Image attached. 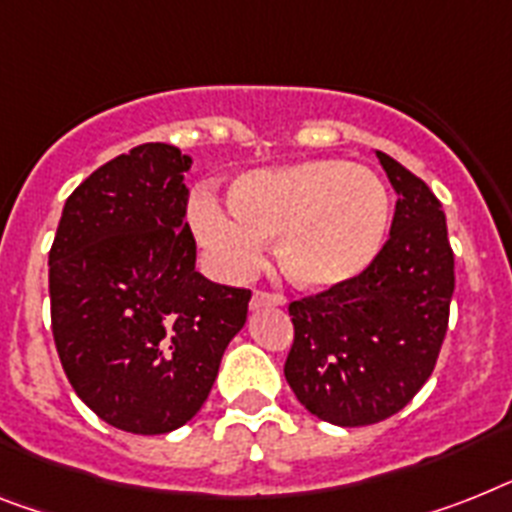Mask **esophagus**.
<instances>
[{
    "label": "esophagus",
    "mask_w": 512,
    "mask_h": 512,
    "mask_svg": "<svg viewBox=\"0 0 512 512\" xmlns=\"http://www.w3.org/2000/svg\"><path fill=\"white\" fill-rule=\"evenodd\" d=\"M287 298L280 293H272V290H256L251 298V308L253 311H259V308L266 306H285Z\"/></svg>",
    "instance_id": "obj_1"
}]
</instances>
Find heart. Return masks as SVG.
Here are the masks:
<instances>
[{
    "instance_id": "heart-1",
    "label": "heart",
    "mask_w": 512,
    "mask_h": 512,
    "mask_svg": "<svg viewBox=\"0 0 512 512\" xmlns=\"http://www.w3.org/2000/svg\"><path fill=\"white\" fill-rule=\"evenodd\" d=\"M196 238L227 272L259 264L264 240H277V264L303 290H337L379 259L392 222L382 177L345 159L266 167L230 185V211L209 196L193 198Z\"/></svg>"
}]
</instances>
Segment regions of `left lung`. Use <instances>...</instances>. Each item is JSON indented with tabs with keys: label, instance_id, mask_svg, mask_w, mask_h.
<instances>
[{
	"label": "left lung",
	"instance_id": "obj_1",
	"mask_svg": "<svg viewBox=\"0 0 512 512\" xmlns=\"http://www.w3.org/2000/svg\"><path fill=\"white\" fill-rule=\"evenodd\" d=\"M398 193L390 238L366 274L290 303L285 379L322 421L369 426L395 416L432 377L455 290L445 211L421 177L377 151Z\"/></svg>",
	"mask_w": 512,
	"mask_h": 512
}]
</instances>
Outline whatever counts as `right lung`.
I'll use <instances>...</instances> for the list:
<instances>
[{
  "instance_id": "obj_1",
  "label": "right lung",
  "mask_w": 512,
  "mask_h": 512,
  "mask_svg": "<svg viewBox=\"0 0 512 512\" xmlns=\"http://www.w3.org/2000/svg\"><path fill=\"white\" fill-rule=\"evenodd\" d=\"M190 156L143 143L70 193L49 251L52 335L78 398L114 429L167 434L201 411L251 290L196 272Z\"/></svg>"
}]
</instances>
